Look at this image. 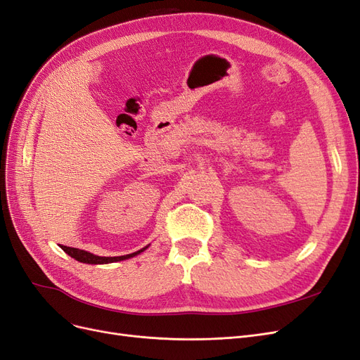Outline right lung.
Listing matches in <instances>:
<instances>
[{
	"mask_svg": "<svg viewBox=\"0 0 360 360\" xmlns=\"http://www.w3.org/2000/svg\"><path fill=\"white\" fill-rule=\"evenodd\" d=\"M146 248H143L141 250H136V252H134V254L122 255V257H99V255H94V254L86 252V250H82V249L61 246V249L64 250V252L69 254L72 258H75L76 261H81V263H86V264H106V263H114V261H123V259L132 258V257L141 254V252H143V250H146Z\"/></svg>",
	"mask_w": 360,
	"mask_h": 360,
	"instance_id": "right-lung-1",
	"label": "right lung"
}]
</instances>
